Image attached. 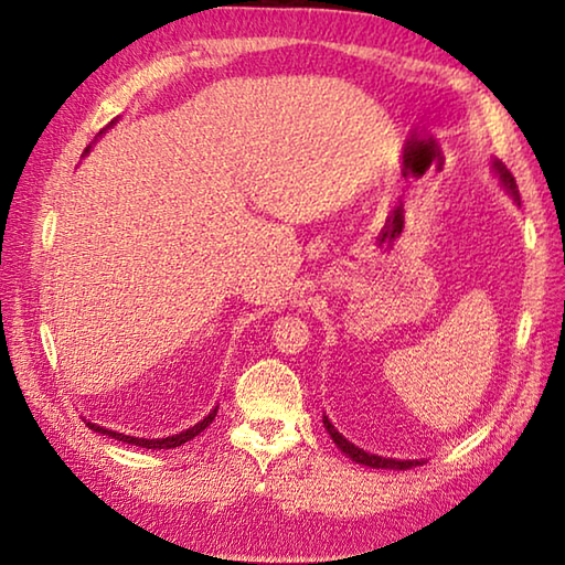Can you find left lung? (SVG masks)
I'll use <instances>...</instances> for the list:
<instances>
[{"label": "left lung", "instance_id": "obj_1", "mask_svg": "<svg viewBox=\"0 0 565 565\" xmlns=\"http://www.w3.org/2000/svg\"><path fill=\"white\" fill-rule=\"evenodd\" d=\"M495 171H499L501 174V181L505 186H509V191L513 194V199L515 202H519V191H515V181H513V177H511V171L505 169V167H501L499 161H495ZM323 426H327V431H329V436L333 438V444H337L343 454H347L351 461H356V463H361V466H371V468H394V471H406V468H414V466H420L424 461H396V458H384V456H376V454H366L363 451V448H359V446H353L351 441H347V438H343L337 428L331 426V420L323 416Z\"/></svg>", "mask_w": 565, "mask_h": 565}]
</instances>
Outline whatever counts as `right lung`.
<instances>
[{"label":"right lung","instance_id":"1","mask_svg":"<svg viewBox=\"0 0 565 565\" xmlns=\"http://www.w3.org/2000/svg\"><path fill=\"white\" fill-rule=\"evenodd\" d=\"M216 408H218V406H216ZM216 408H214L212 414H209L206 418L199 420V424L186 428V431H181V434H177V436H167V438H137V436H124V434H117V431H109V428H104V426H99V424H87V426L92 428V431L104 434V436H111V438H117V441L131 444V446H141V448H177V446L186 444V441H191V438H194V436L202 434L204 428L214 420Z\"/></svg>","mask_w":565,"mask_h":565}]
</instances>
